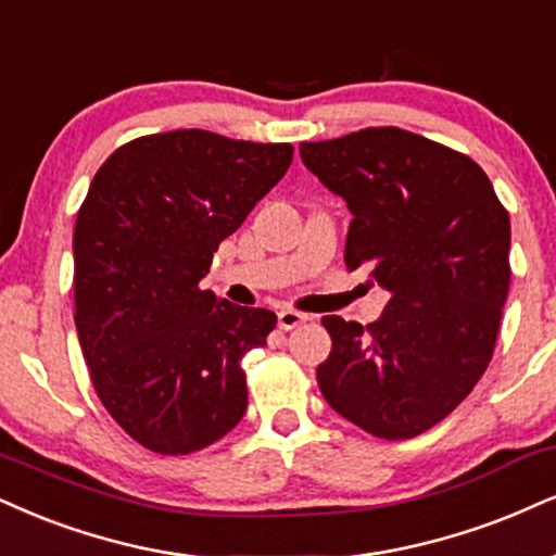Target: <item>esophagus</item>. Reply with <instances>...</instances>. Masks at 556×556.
<instances>
[{
	"label": "esophagus",
	"mask_w": 556,
	"mask_h": 556,
	"mask_svg": "<svg viewBox=\"0 0 556 556\" xmlns=\"http://www.w3.org/2000/svg\"><path fill=\"white\" fill-rule=\"evenodd\" d=\"M301 321H306V314H301L296 309L278 312V327H280V330H293V327H299Z\"/></svg>",
	"instance_id": "34e87169"
}]
</instances>
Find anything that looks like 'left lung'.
<instances>
[{
	"label": "left lung",
	"mask_w": 556,
	"mask_h": 556,
	"mask_svg": "<svg viewBox=\"0 0 556 556\" xmlns=\"http://www.w3.org/2000/svg\"><path fill=\"white\" fill-rule=\"evenodd\" d=\"M301 162L351 208L345 265L389 304L371 325L321 317L327 404L376 438L441 422L488 371L510 286V218L467 154L402 128L304 141Z\"/></svg>",
	"instance_id": "obj_1"
}]
</instances>
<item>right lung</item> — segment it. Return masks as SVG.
I'll return each mask as SVG.
<instances>
[{
	"instance_id": "1",
	"label": "right lung",
	"mask_w": 556,
	"mask_h": 556,
	"mask_svg": "<svg viewBox=\"0 0 556 556\" xmlns=\"http://www.w3.org/2000/svg\"><path fill=\"white\" fill-rule=\"evenodd\" d=\"M291 143L182 128L108 156L74 226V321L94 392L143 448L185 456L242 420V358L278 317L201 289Z\"/></svg>"
}]
</instances>
